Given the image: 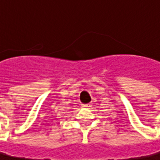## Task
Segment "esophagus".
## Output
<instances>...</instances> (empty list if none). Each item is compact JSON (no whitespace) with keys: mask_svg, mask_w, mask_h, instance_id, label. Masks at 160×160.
I'll return each mask as SVG.
<instances>
[{"mask_svg":"<svg viewBox=\"0 0 160 160\" xmlns=\"http://www.w3.org/2000/svg\"><path fill=\"white\" fill-rule=\"evenodd\" d=\"M81 107L84 108H89L90 107V104H82Z\"/></svg>","mask_w":160,"mask_h":160,"instance_id":"1","label":"esophagus"}]
</instances>
